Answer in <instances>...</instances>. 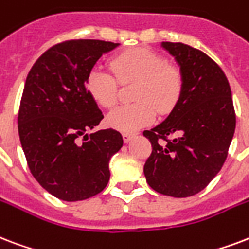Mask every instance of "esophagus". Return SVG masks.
Listing matches in <instances>:
<instances>
[{"label":"esophagus","mask_w":249,"mask_h":249,"mask_svg":"<svg viewBox=\"0 0 249 249\" xmlns=\"http://www.w3.org/2000/svg\"><path fill=\"white\" fill-rule=\"evenodd\" d=\"M133 137H134V134H132V133H123V140H124L125 143L132 141Z\"/></svg>","instance_id":"1"}]
</instances>
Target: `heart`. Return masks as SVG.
<instances>
[{
	"instance_id": "obj_1",
	"label": "heart",
	"mask_w": 249,
	"mask_h": 249,
	"mask_svg": "<svg viewBox=\"0 0 249 249\" xmlns=\"http://www.w3.org/2000/svg\"><path fill=\"white\" fill-rule=\"evenodd\" d=\"M111 69L123 85L137 82V103L119 106L107 116V124L120 132H136L155 120L157 109L167 113L174 109L183 92V74L167 64L160 54L145 48L123 52L111 60ZM86 90L100 107H112L117 99L119 83L100 68H92L86 78Z\"/></svg>"
}]
</instances>
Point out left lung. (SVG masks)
I'll list each match as a JSON object with an SVG mask.
<instances>
[{"label":"left lung","mask_w":249,"mask_h":249,"mask_svg":"<svg viewBox=\"0 0 249 249\" xmlns=\"http://www.w3.org/2000/svg\"><path fill=\"white\" fill-rule=\"evenodd\" d=\"M160 47L179 65L183 92L170 115L143 132L153 146L143 174L158 193L189 197L214 179L227 158L236 125L231 89L221 68L204 52L183 43L163 41ZM172 134L177 137L168 140Z\"/></svg>","instance_id":"1"}]
</instances>
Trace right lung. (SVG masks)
<instances>
[{
  "label": "right lung",
  "mask_w": 249,
  "mask_h": 249,
  "mask_svg": "<svg viewBox=\"0 0 249 249\" xmlns=\"http://www.w3.org/2000/svg\"><path fill=\"white\" fill-rule=\"evenodd\" d=\"M119 45L64 41L43 53L27 75L19 138L34 178L60 200H86L102 192L111 175L109 160L123 146V136L115 129L87 133L103 119L86 90L87 74Z\"/></svg>",
  "instance_id": "1"
}]
</instances>
